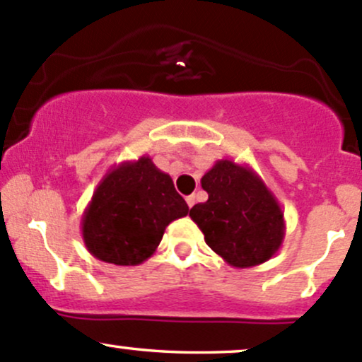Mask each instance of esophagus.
<instances>
[{"instance_id": "34e87169", "label": "esophagus", "mask_w": 362, "mask_h": 362, "mask_svg": "<svg viewBox=\"0 0 362 362\" xmlns=\"http://www.w3.org/2000/svg\"><path fill=\"white\" fill-rule=\"evenodd\" d=\"M185 201H187L189 208H192V206L196 204V196H194V194H192V196H187V197H185Z\"/></svg>"}]
</instances>
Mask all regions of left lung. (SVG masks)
I'll return each mask as SVG.
<instances>
[{
	"instance_id": "left-lung-1",
	"label": "left lung",
	"mask_w": 362,
	"mask_h": 362,
	"mask_svg": "<svg viewBox=\"0 0 362 362\" xmlns=\"http://www.w3.org/2000/svg\"><path fill=\"white\" fill-rule=\"evenodd\" d=\"M201 187L208 201L189 211L204 240L225 263L251 268L272 259L285 237L280 202L251 166L218 160Z\"/></svg>"
}]
</instances>
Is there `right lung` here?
Wrapping results in <instances>:
<instances>
[{
	"label": "right lung",
	"mask_w": 362,
	"mask_h": 362,
	"mask_svg": "<svg viewBox=\"0 0 362 362\" xmlns=\"http://www.w3.org/2000/svg\"><path fill=\"white\" fill-rule=\"evenodd\" d=\"M187 213L172 177L141 156L111 166L99 182L82 214V239L96 259L136 266L153 256L166 226Z\"/></svg>",
	"instance_id": "right-lung-1"
}]
</instances>
